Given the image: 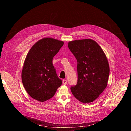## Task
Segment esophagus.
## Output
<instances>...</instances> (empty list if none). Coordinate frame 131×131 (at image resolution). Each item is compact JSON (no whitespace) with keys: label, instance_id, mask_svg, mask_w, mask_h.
<instances>
[{"label":"esophagus","instance_id":"34e87169","mask_svg":"<svg viewBox=\"0 0 131 131\" xmlns=\"http://www.w3.org/2000/svg\"><path fill=\"white\" fill-rule=\"evenodd\" d=\"M67 81L66 80H63V83L64 84H67Z\"/></svg>","mask_w":131,"mask_h":131}]
</instances>
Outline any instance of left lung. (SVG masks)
Here are the masks:
<instances>
[{"instance_id": "1", "label": "left lung", "mask_w": 131, "mask_h": 131, "mask_svg": "<svg viewBox=\"0 0 131 131\" xmlns=\"http://www.w3.org/2000/svg\"><path fill=\"white\" fill-rule=\"evenodd\" d=\"M68 47L78 62V82L71 91L80 102L91 103L107 87L110 71L107 58L99 44L91 39L70 41Z\"/></svg>"}]
</instances>
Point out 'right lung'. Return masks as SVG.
<instances>
[{"label":"right lung","mask_w":131,"mask_h":131,"mask_svg":"<svg viewBox=\"0 0 131 131\" xmlns=\"http://www.w3.org/2000/svg\"><path fill=\"white\" fill-rule=\"evenodd\" d=\"M64 42L50 37L35 43L27 53L22 70V81L32 99L45 102L51 99L62 84L52 61Z\"/></svg>","instance_id":"1"}]
</instances>
